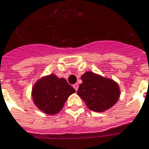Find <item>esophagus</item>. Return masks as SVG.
Segmentation results:
<instances>
[{
  "instance_id": "34e87169",
  "label": "esophagus",
  "mask_w": 149,
  "mask_h": 149,
  "mask_svg": "<svg viewBox=\"0 0 149 149\" xmlns=\"http://www.w3.org/2000/svg\"><path fill=\"white\" fill-rule=\"evenodd\" d=\"M72 86H73V88L75 89V90H77L78 87H79V85H78V84H77V83H76V84H74V85H72Z\"/></svg>"
}]
</instances>
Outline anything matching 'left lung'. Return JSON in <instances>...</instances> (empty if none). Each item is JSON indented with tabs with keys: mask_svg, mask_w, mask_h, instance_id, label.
Masks as SVG:
<instances>
[{
	"mask_svg": "<svg viewBox=\"0 0 149 149\" xmlns=\"http://www.w3.org/2000/svg\"><path fill=\"white\" fill-rule=\"evenodd\" d=\"M81 78L82 83L79 86L77 94L89 110L103 112L118 102L120 89L118 84L112 79L90 71L85 72Z\"/></svg>",
	"mask_w": 149,
	"mask_h": 149,
	"instance_id": "obj_1",
	"label": "left lung"
}]
</instances>
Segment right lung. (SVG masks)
Instances as JSON below:
<instances>
[{
  "instance_id": "right-lung-1",
  "label": "right lung",
  "mask_w": 149,
  "mask_h": 149,
  "mask_svg": "<svg viewBox=\"0 0 149 149\" xmlns=\"http://www.w3.org/2000/svg\"><path fill=\"white\" fill-rule=\"evenodd\" d=\"M75 92L76 90L64 78H59L52 73L35 82L31 96L40 111L53 115L62 110L68 97Z\"/></svg>"
}]
</instances>
